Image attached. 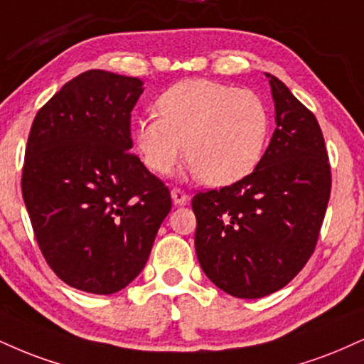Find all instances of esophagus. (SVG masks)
<instances>
[{"instance_id":"obj_1","label":"esophagus","mask_w":364,"mask_h":364,"mask_svg":"<svg viewBox=\"0 0 364 364\" xmlns=\"http://www.w3.org/2000/svg\"><path fill=\"white\" fill-rule=\"evenodd\" d=\"M171 198H173L174 205H179V207H181V205L188 203L190 195H188L186 191H183L181 188H173V190H171Z\"/></svg>"}]
</instances>
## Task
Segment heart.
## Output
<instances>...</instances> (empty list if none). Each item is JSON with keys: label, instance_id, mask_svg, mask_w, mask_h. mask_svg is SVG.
<instances>
[{"label": "heart", "instance_id": "b5f03b06", "mask_svg": "<svg viewBox=\"0 0 364 364\" xmlns=\"http://www.w3.org/2000/svg\"><path fill=\"white\" fill-rule=\"evenodd\" d=\"M159 117L140 118L134 142L156 174H169L186 159L207 185L227 186L251 174L264 154L269 112L251 90L210 80L173 85L156 103Z\"/></svg>", "mask_w": 364, "mask_h": 364}]
</instances>
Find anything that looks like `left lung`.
Returning a JSON list of instances; mask_svg holds the SVG:
<instances>
[{
  "mask_svg": "<svg viewBox=\"0 0 364 364\" xmlns=\"http://www.w3.org/2000/svg\"><path fill=\"white\" fill-rule=\"evenodd\" d=\"M277 129L256 169L191 200L195 249L210 282L237 299L287 287L315 251L331 196V164L317 118L266 74Z\"/></svg>",
  "mask_w": 364,
  "mask_h": 364,
  "instance_id": "8db88e82",
  "label": "left lung"
}]
</instances>
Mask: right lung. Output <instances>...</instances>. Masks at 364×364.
<instances>
[{"label": "right lung", "mask_w": 364, "mask_h": 364, "mask_svg": "<svg viewBox=\"0 0 364 364\" xmlns=\"http://www.w3.org/2000/svg\"><path fill=\"white\" fill-rule=\"evenodd\" d=\"M142 81L91 69L33 118L21 195L50 269L77 290L110 295L144 269L171 193L130 152Z\"/></svg>", "instance_id": "obj_1"}]
</instances>
